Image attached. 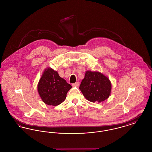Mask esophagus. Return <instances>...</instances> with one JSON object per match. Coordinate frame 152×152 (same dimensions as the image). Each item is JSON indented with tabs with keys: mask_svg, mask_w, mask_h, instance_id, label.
I'll return each mask as SVG.
<instances>
[{
	"mask_svg": "<svg viewBox=\"0 0 152 152\" xmlns=\"http://www.w3.org/2000/svg\"><path fill=\"white\" fill-rule=\"evenodd\" d=\"M80 86V83L79 82H76V83H74V84H73L72 86H76V87H79Z\"/></svg>",
	"mask_w": 152,
	"mask_h": 152,
	"instance_id": "1",
	"label": "esophagus"
}]
</instances>
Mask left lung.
Wrapping results in <instances>:
<instances>
[{
	"instance_id": "8db88e82",
	"label": "left lung",
	"mask_w": 152,
	"mask_h": 152,
	"mask_svg": "<svg viewBox=\"0 0 152 152\" xmlns=\"http://www.w3.org/2000/svg\"><path fill=\"white\" fill-rule=\"evenodd\" d=\"M79 89L88 101L101 102L109 97L112 85L108 78L102 73L87 71Z\"/></svg>"
}]
</instances>
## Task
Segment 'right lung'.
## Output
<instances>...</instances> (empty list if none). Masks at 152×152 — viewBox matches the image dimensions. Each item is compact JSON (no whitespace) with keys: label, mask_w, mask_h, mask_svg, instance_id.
<instances>
[{"label":"right lung","mask_w":152,"mask_h":152,"mask_svg":"<svg viewBox=\"0 0 152 152\" xmlns=\"http://www.w3.org/2000/svg\"><path fill=\"white\" fill-rule=\"evenodd\" d=\"M72 88L58 72L47 68L39 81L37 91L42 100L47 105L57 106L66 99L67 92Z\"/></svg>","instance_id":"add662e5"}]
</instances>
